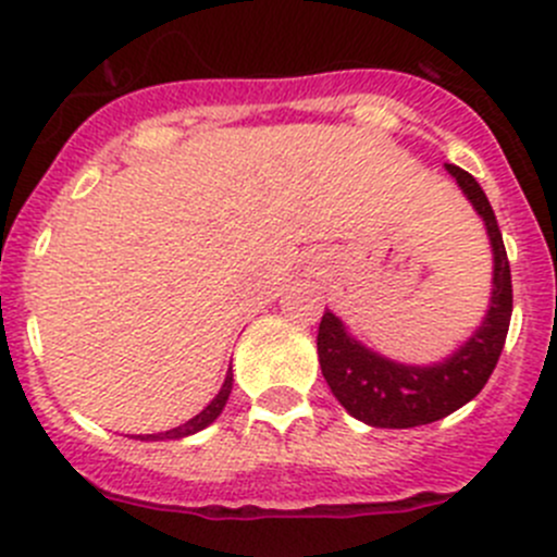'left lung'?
I'll return each instance as SVG.
<instances>
[{"label":"left lung","instance_id":"obj_1","mask_svg":"<svg viewBox=\"0 0 557 557\" xmlns=\"http://www.w3.org/2000/svg\"><path fill=\"white\" fill-rule=\"evenodd\" d=\"M458 188L485 221L493 247L491 305L474 334L442 361L429 367L393 361L358 342L334 312L325 310L318 329V358L336 401L374 429H414L434 423L469 404L485 387L504 350L512 318V274L498 232L496 212L469 172L447 164Z\"/></svg>","mask_w":557,"mask_h":557}]
</instances>
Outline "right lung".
<instances>
[{
  "mask_svg": "<svg viewBox=\"0 0 557 557\" xmlns=\"http://www.w3.org/2000/svg\"><path fill=\"white\" fill-rule=\"evenodd\" d=\"M232 385H234V374H232V367H228L226 380H223V385H221V391H218V396L212 398V401L207 404V407L201 409L199 414H194V418H190V420H185V423L177 425V429L161 431V434H139L137 440L159 442V440H183V436L199 434L201 429H207V425H210V423H215L218 414L223 412V407H226V401H228V393H232Z\"/></svg>",
  "mask_w": 557,
  "mask_h": 557,
  "instance_id": "obj_1",
  "label": "right lung"
}]
</instances>
